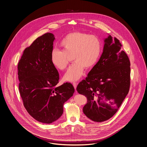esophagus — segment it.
Here are the masks:
<instances>
[{"instance_id":"34e87169","label":"esophagus","mask_w":147,"mask_h":147,"mask_svg":"<svg viewBox=\"0 0 147 147\" xmlns=\"http://www.w3.org/2000/svg\"><path fill=\"white\" fill-rule=\"evenodd\" d=\"M73 86L74 87L75 89L76 90V86H77V85H78V83L76 82H73Z\"/></svg>"}]
</instances>
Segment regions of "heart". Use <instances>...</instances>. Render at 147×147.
I'll return each mask as SVG.
<instances>
[{
  "label": "heart",
  "mask_w": 147,
  "mask_h": 147,
  "mask_svg": "<svg viewBox=\"0 0 147 147\" xmlns=\"http://www.w3.org/2000/svg\"><path fill=\"white\" fill-rule=\"evenodd\" d=\"M63 50L53 49L50 60L55 67L64 70L69 62V56L73 55L75 62L65 74V81L73 82L82 76L84 68L92 67L99 60L102 52L100 39L86 33H71L65 36L60 43Z\"/></svg>",
  "instance_id": "obj_1"
}]
</instances>
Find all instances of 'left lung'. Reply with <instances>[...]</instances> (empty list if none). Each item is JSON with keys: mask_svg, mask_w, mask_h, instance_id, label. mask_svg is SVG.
Instances as JSON below:
<instances>
[{"mask_svg": "<svg viewBox=\"0 0 147 147\" xmlns=\"http://www.w3.org/2000/svg\"><path fill=\"white\" fill-rule=\"evenodd\" d=\"M103 53L76 90L87 98L84 114L97 122L107 121L117 112L129 93L130 61L121 50L119 40L111 36L104 40Z\"/></svg>", "mask_w": 147, "mask_h": 147, "instance_id": "8db88e82", "label": "left lung"}]
</instances>
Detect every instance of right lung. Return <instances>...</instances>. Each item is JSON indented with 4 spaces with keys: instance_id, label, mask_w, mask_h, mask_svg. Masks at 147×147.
I'll return each instance as SVG.
<instances>
[{
    "instance_id": "right-lung-1",
    "label": "right lung",
    "mask_w": 147,
    "mask_h": 147,
    "mask_svg": "<svg viewBox=\"0 0 147 147\" xmlns=\"http://www.w3.org/2000/svg\"><path fill=\"white\" fill-rule=\"evenodd\" d=\"M55 38L47 33L26 47L18 65V88L26 110L43 123L56 121L63 113L65 102L75 92L71 83L56 86L59 73L50 60Z\"/></svg>"
}]
</instances>
